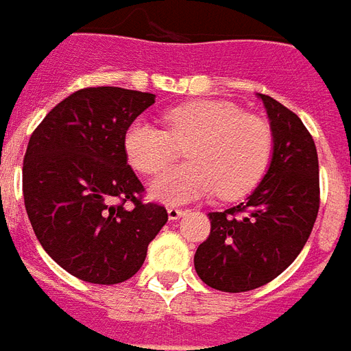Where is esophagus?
<instances>
[{"label":"esophagus","mask_w":351,"mask_h":351,"mask_svg":"<svg viewBox=\"0 0 351 351\" xmlns=\"http://www.w3.org/2000/svg\"><path fill=\"white\" fill-rule=\"evenodd\" d=\"M183 213H185V211H183V209H179V207H173V206L168 207V219H170V221H178L179 217H181Z\"/></svg>","instance_id":"esophagus-1"}]
</instances>
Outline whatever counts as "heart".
Returning <instances> with one entry per match:
<instances>
[{
  "label": "heart",
  "instance_id": "b5f03b06",
  "mask_svg": "<svg viewBox=\"0 0 351 351\" xmlns=\"http://www.w3.org/2000/svg\"><path fill=\"white\" fill-rule=\"evenodd\" d=\"M165 129L138 117L129 123L123 149L132 168L145 176L160 172L185 145L186 162L168 168L151 183V196L183 204L217 193L234 200L258 185L269 165V123L226 101L186 102L162 114Z\"/></svg>",
  "mask_w": 351,
  "mask_h": 351
}]
</instances>
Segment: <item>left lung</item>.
<instances>
[{"mask_svg":"<svg viewBox=\"0 0 351 351\" xmlns=\"http://www.w3.org/2000/svg\"><path fill=\"white\" fill-rule=\"evenodd\" d=\"M273 132L267 173L249 198L209 213L211 232L194 254L198 277L239 293L277 278L305 247L319 209L318 153L298 114L260 95Z\"/></svg>","mask_w":351,"mask_h":351,"instance_id":"1","label":"left lung"}]
</instances>
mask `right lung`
I'll list each match as a JSON object with an SVG mask.
<instances>
[{"mask_svg": "<svg viewBox=\"0 0 351 351\" xmlns=\"http://www.w3.org/2000/svg\"><path fill=\"white\" fill-rule=\"evenodd\" d=\"M155 95L84 88L52 108L33 130L22 170L33 232L73 277L117 284L136 273L168 221L142 200L144 185L127 165L123 136Z\"/></svg>", "mask_w": 351, "mask_h": 351, "instance_id": "add662e5", "label": "right lung"}]
</instances>
